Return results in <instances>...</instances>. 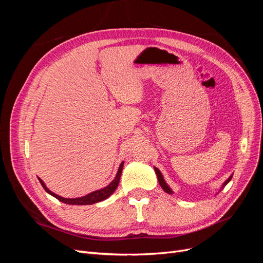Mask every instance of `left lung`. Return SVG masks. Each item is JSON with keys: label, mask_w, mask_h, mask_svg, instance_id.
I'll use <instances>...</instances> for the list:
<instances>
[{"label": "left lung", "mask_w": 263, "mask_h": 263, "mask_svg": "<svg viewBox=\"0 0 263 263\" xmlns=\"http://www.w3.org/2000/svg\"><path fill=\"white\" fill-rule=\"evenodd\" d=\"M154 168H155V171H156V174H157V178H158V181H159V184H160V186L163 189L164 192H166L168 194H173V191L171 190V187H170L168 184H166V182L164 181L163 176H162V173L160 172V170H159L158 168H156V166H154ZM232 178H233V174H232V176H230V177H229V178H228L224 183H222V185H221L220 190L218 191V193L220 192V191H221L222 189H224V187L228 184L229 181L232 180Z\"/></svg>", "instance_id": "1"}]
</instances>
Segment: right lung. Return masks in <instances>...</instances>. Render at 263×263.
<instances>
[{
  "label": "right lung",
  "mask_w": 263,
  "mask_h": 263,
  "mask_svg": "<svg viewBox=\"0 0 263 263\" xmlns=\"http://www.w3.org/2000/svg\"><path fill=\"white\" fill-rule=\"evenodd\" d=\"M123 166H124V161L121 164H119V168H118V171L116 173L114 180L110 182L107 186L103 187V189H100V190H97V191H93V192L89 193L87 195H84V196H81V197H74V198H66V197H62V196H60L58 194L51 192V191L46 186L45 182L41 178H38V177L37 178H38L39 182H41V184L43 185V187L45 189L46 192L48 193V194H50L51 196L55 197V198H57V200H59L62 203L70 204V205H92L94 203H99L101 201L106 200L107 197H109L110 195L114 193V191L118 186L119 179H121V176H122Z\"/></svg>",
  "instance_id": "1"
}]
</instances>
